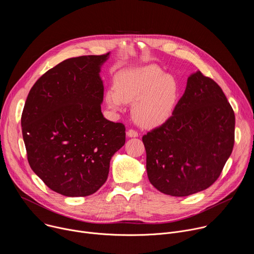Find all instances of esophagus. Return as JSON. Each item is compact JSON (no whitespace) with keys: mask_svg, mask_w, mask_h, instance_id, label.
Returning <instances> with one entry per match:
<instances>
[{"mask_svg":"<svg viewBox=\"0 0 254 254\" xmlns=\"http://www.w3.org/2000/svg\"><path fill=\"white\" fill-rule=\"evenodd\" d=\"M137 135H138V133L135 130H133V129H128L127 131V137H136Z\"/></svg>","mask_w":254,"mask_h":254,"instance_id":"esophagus-1","label":"esophagus"}]
</instances>
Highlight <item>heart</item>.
<instances>
[{
	"label": "heart",
	"mask_w": 254,
	"mask_h": 254,
	"mask_svg": "<svg viewBox=\"0 0 254 254\" xmlns=\"http://www.w3.org/2000/svg\"><path fill=\"white\" fill-rule=\"evenodd\" d=\"M115 86L104 93L106 105L114 113L132 103L131 115L143 127L155 128L174 115L180 100L178 79L155 64L122 70L116 75Z\"/></svg>",
	"instance_id": "b5f03b06"
}]
</instances>
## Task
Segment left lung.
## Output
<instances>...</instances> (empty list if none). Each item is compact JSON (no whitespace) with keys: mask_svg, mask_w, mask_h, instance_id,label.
Here are the masks:
<instances>
[{"mask_svg":"<svg viewBox=\"0 0 254 254\" xmlns=\"http://www.w3.org/2000/svg\"><path fill=\"white\" fill-rule=\"evenodd\" d=\"M234 128V112L221 87L194 72L173 117L142 136L151 184L175 197L207 189L232 153Z\"/></svg>","mask_w":254,"mask_h":254,"instance_id":"left-lung-1","label":"left lung"}]
</instances>
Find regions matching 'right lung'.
Here are the masks:
<instances>
[{"label": "right lung", "mask_w": 254, "mask_h": 254, "mask_svg": "<svg viewBox=\"0 0 254 254\" xmlns=\"http://www.w3.org/2000/svg\"><path fill=\"white\" fill-rule=\"evenodd\" d=\"M108 58L110 53L66 59L36 81L26 99L21 126L29 165L66 197L95 193L126 141L125 126L101 113L100 71Z\"/></svg>", "instance_id": "1"}]
</instances>
